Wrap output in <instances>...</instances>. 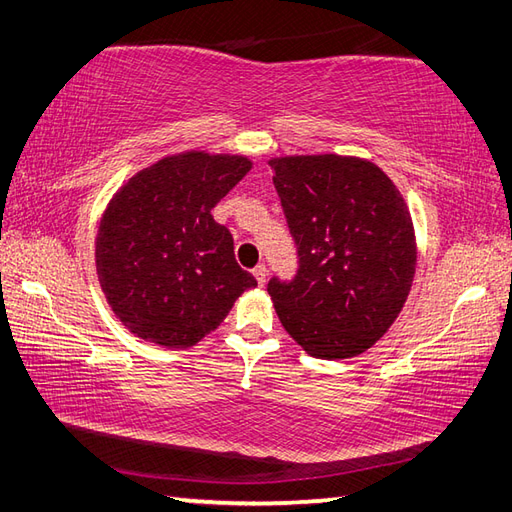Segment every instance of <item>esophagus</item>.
<instances>
[{
	"label": "esophagus",
	"instance_id": "esophagus-1",
	"mask_svg": "<svg viewBox=\"0 0 512 512\" xmlns=\"http://www.w3.org/2000/svg\"><path fill=\"white\" fill-rule=\"evenodd\" d=\"M252 274H254V278L258 280V285L265 287V282H267V267H265V265H256Z\"/></svg>",
	"mask_w": 512,
	"mask_h": 512
}]
</instances>
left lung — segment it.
Listing matches in <instances>:
<instances>
[{
    "label": "left lung",
    "instance_id": "left-lung-1",
    "mask_svg": "<svg viewBox=\"0 0 512 512\" xmlns=\"http://www.w3.org/2000/svg\"><path fill=\"white\" fill-rule=\"evenodd\" d=\"M274 186L300 271L269 282L280 324L311 357H357L388 333L416 274L410 208L383 170L357 155H280Z\"/></svg>",
    "mask_w": 512,
    "mask_h": 512
}]
</instances>
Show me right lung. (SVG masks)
<instances>
[{
    "mask_svg": "<svg viewBox=\"0 0 512 512\" xmlns=\"http://www.w3.org/2000/svg\"><path fill=\"white\" fill-rule=\"evenodd\" d=\"M245 155L181 151L138 170L116 190L96 234V274L107 304L135 337L190 348L256 287L212 208L241 181Z\"/></svg>",
    "mask_w": 512,
    "mask_h": 512,
    "instance_id": "right-lung-1",
    "label": "right lung"
}]
</instances>
